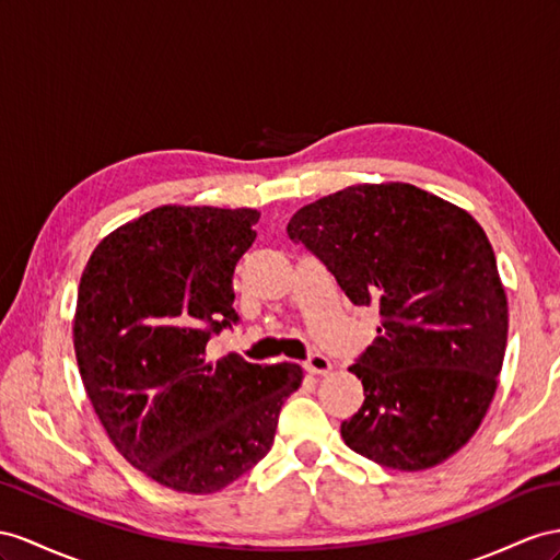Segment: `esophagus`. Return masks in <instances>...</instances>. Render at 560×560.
I'll return each instance as SVG.
<instances>
[{
    "label": "esophagus",
    "mask_w": 560,
    "mask_h": 560,
    "mask_svg": "<svg viewBox=\"0 0 560 560\" xmlns=\"http://www.w3.org/2000/svg\"><path fill=\"white\" fill-rule=\"evenodd\" d=\"M305 369L314 376H324V374H328V371H331V360H328V357L322 354V352H312L305 360Z\"/></svg>",
    "instance_id": "1"
}]
</instances>
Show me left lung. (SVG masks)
I'll list each match as a JSON object with an SVG mask.
<instances>
[{
	"instance_id": "left-lung-1",
	"label": "left lung",
	"mask_w": 560,
	"mask_h": 560,
	"mask_svg": "<svg viewBox=\"0 0 560 560\" xmlns=\"http://www.w3.org/2000/svg\"><path fill=\"white\" fill-rule=\"evenodd\" d=\"M289 238L331 271L378 338L350 366L364 405L340 423L348 447L423 470L476 433L504 362L509 305L482 226L411 184H360L300 208Z\"/></svg>"
}]
</instances>
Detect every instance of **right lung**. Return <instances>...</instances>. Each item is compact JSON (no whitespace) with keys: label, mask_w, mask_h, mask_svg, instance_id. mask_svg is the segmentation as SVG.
Listing matches in <instances>:
<instances>
[{"label":"right lung","mask_w":560,"mask_h":560,"mask_svg":"<svg viewBox=\"0 0 560 560\" xmlns=\"http://www.w3.org/2000/svg\"><path fill=\"white\" fill-rule=\"evenodd\" d=\"M250 208L163 206L116 229L82 271L75 310L80 376L110 442L170 490L210 494L275 442L298 364L210 362L234 328V269L257 236Z\"/></svg>","instance_id":"right-lung-1"}]
</instances>
